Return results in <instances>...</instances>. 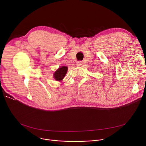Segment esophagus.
Wrapping results in <instances>:
<instances>
[{"label":"esophagus","mask_w":146,"mask_h":146,"mask_svg":"<svg viewBox=\"0 0 146 146\" xmlns=\"http://www.w3.org/2000/svg\"><path fill=\"white\" fill-rule=\"evenodd\" d=\"M82 64V62L81 61H78V62H76V65H77L78 66H81Z\"/></svg>","instance_id":"esophagus-1"}]
</instances>
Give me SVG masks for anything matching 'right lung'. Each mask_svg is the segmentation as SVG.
I'll use <instances>...</instances> for the list:
<instances>
[{"instance_id":"1","label":"right lung","mask_w":146,"mask_h":146,"mask_svg":"<svg viewBox=\"0 0 146 146\" xmlns=\"http://www.w3.org/2000/svg\"><path fill=\"white\" fill-rule=\"evenodd\" d=\"M67 69L68 68L66 66H62L61 67L59 68L54 73V77L55 79L57 81H60L64 79L67 72Z\"/></svg>"}]
</instances>
